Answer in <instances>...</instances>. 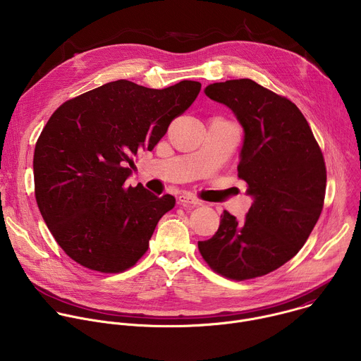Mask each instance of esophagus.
Here are the masks:
<instances>
[{"instance_id":"obj_1","label":"esophagus","mask_w":361,"mask_h":361,"mask_svg":"<svg viewBox=\"0 0 361 361\" xmlns=\"http://www.w3.org/2000/svg\"><path fill=\"white\" fill-rule=\"evenodd\" d=\"M177 201H178V204H181V205H201L202 202L198 200V198H195V197H192V195H190V194H181V195H178V198H177Z\"/></svg>"}]
</instances>
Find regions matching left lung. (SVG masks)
Returning a JSON list of instances; mask_svg holds the SVG:
<instances>
[{
    "label": "left lung",
    "mask_w": 361,
    "mask_h": 361,
    "mask_svg": "<svg viewBox=\"0 0 361 361\" xmlns=\"http://www.w3.org/2000/svg\"><path fill=\"white\" fill-rule=\"evenodd\" d=\"M204 92L228 107L243 128L237 170L252 204L243 221L224 212L217 233L198 241V250L224 277H262L293 259L322 214L323 154L297 106L255 81L214 82Z\"/></svg>",
    "instance_id": "left-lung-1"
}]
</instances>
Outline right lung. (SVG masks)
I'll use <instances>...</instances> for the list:
<instances>
[{"instance_id": "1", "label": "right lung", "mask_w": 361, "mask_h": 361, "mask_svg": "<svg viewBox=\"0 0 361 361\" xmlns=\"http://www.w3.org/2000/svg\"><path fill=\"white\" fill-rule=\"evenodd\" d=\"M201 84L154 90L117 80L68 99L49 117L34 151L35 198L59 245L78 264L120 273L148 248L176 205L141 184L127 187L138 151H151Z\"/></svg>"}]
</instances>
